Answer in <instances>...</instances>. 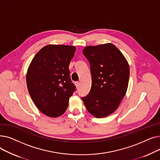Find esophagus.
I'll list each match as a JSON object with an SVG mask.
<instances>
[{
    "instance_id": "34e87169",
    "label": "esophagus",
    "mask_w": 160,
    "mask_h": 160,
    "mask_svg": "<svg viewBox=\"0 0 160 160\" xmlns=\"http://www.w3.org/2000/svg\"><path fill=\"white\" fill-rule=\"evenodd\" d=\"M75 85L77 86V87L78 88V87H79V86H80V82H75Z\"/></svg>"
}]
</instances>
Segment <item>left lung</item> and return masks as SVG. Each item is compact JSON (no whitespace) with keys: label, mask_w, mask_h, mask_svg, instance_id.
<instances>
[{"label":"left lung","mask_w":160,"mask_h":160,"mask_svg":"<svg viewBox=\"0 0 160 160\" xmlns=\"http://www.w3.org/2000/svg\"><path fill=\"white\" fill-rule=\"evenodd\" d=\"M83 54L90 65L92 85L82 100L91 115L97 118L105 117L117 110L126 94L129 65L112 43L86 47Z\"/></svg>","instance_id":"left-lung-1"}]
</instances>
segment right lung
Instances as JSON below:
<instances>
[{"mask_svg":"<svg viewBox=\"0 0 160 160\" xmlns=\"http://www.w3.org/2000/svg\"><path fill=\"white\" fill-rule=\"evenodd\" d=\"M75 50L74 46L47 45L29 65L27 74L29 94L37 108L47 116L63 114L76 90L69 69Z\"/></svg>","mask_w":160,"mask_h":160,"instance_id":"obj_1","label":"right lung"}]
</instances>
